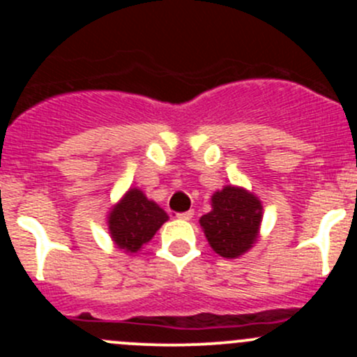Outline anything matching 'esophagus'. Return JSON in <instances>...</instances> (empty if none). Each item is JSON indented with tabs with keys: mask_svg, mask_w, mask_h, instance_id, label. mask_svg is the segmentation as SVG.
<instances>
[{
	"mask_svg": "<svg viewBox=\"0 0 357 357\" xmlns=\"http://www.w3.org/2000/svg\"><path fill=\"white\" fill-rule=\"evenodd\" d=\"M178 219H181V221H190V219L193 218V211H186V212H181V214L176 215Z\"/></svg>",
	"mask_w": 357,
	"mask_h": 357,
	"instance_id": "1",
	"label": "esophagus"
}]
</instances>
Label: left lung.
<instances>
[{
	"mask_svg": "<svg viewBox=\"0 0 357 357\" xmlns=\"http://www.w3.org/2000/svg\"><path fill=\"white\" fill-rule=\"evenodd\" d=\"M211 202L212 211L200 218L208 245L221 257H240L257 242L261 200L247 190L229 185L215 192Z\"/></svg>",
	"mask_w": 357,
	"mask_h": 357,
	"instance_id": "1",
	"label": "left lung"
}]
</instances>
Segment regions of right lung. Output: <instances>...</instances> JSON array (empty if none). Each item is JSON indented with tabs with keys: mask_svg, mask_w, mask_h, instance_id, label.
<instances>
[{
	"mask_svg": "<svg viewBox=\"0 0 357 357\" xmlns=\"http://www.w3.org/2000/svg\"><path fill=\"white\" fill-rule=\"evenodd\" d=\"M167 219L164 208L146 199L142 190L131 188L109 212V231L117 248L135 254Z\"/></svg>",
	"mask_w": 357,
	"mask_h": 357,
	"instance_id": "right-lung-1",
	"label": "right lung"
}]
</instances>
